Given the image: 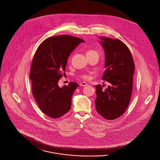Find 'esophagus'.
<instances>
[{"mask_svg":"<svg viewBox=\"0 0 160 160\" xmlns=\"http://www.w3.org/2000/svg\"><path fill=\"white\" fill-rule=\"evenodd\" d=\"M88 85V84L87 83H86V82H82L81 83H80V86H87Z\"/></svg>","mask_w":160,"mask_h":160,"instance_id":"34e87169","label":"esophagus"}]
</instances>
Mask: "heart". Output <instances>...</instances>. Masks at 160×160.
Listing matches in <instances>:
<instances>
[{
	"label": "heart",
	"mask_w": 160,
	"mask_h": 160,
	"mask_svg": "<svg viewBox=\"0 0 160 160\" xmlns=\"http://www.w3.org/2000/svg\"><path fill=\"white\" fill-rule=\"evenodd\" d=\"M80 77L83 78L84 80H88V79H89L90 76H89V75H88L87 74H83L80 75Z\"/></svg>",
	"instance_id": "obj_1"
}]
</instances>
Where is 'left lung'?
Here are the masks:
<instances>
[{
	"label": "left lung",
	"mask_w": 160,
	"mask_h": 160,
	"mask_svg": "<svg viewBox=\"0 0 160 160\" xmlns=\"http://www.w3.org/2000/svg\"><path fill=\"white\" fill-rule=\"evenodd\" d=\"M99 38L105 52L106 68L102 79L110 84L105 91L102 86H95V102L101 116L107 120H113L123 114L129 105L135 65L128 47L121 40L104 37Z\"/></svg>",
	"instance_id": "8db88e82"
}]
</instances>
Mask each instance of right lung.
Masks as SVG:
<instances>
[{"mask_svg":"<svg viewBox=\"0 0 160 160\" xmlns=\"http://www.w3.org/2000/svg\"><path fill=\"white\" fill-rule=\"evenodd\" d=\"M84 41L62 35L45 39L33 56L30 71L33 96L41 110L52 118L68 112L71 98L78 84L69 82L60 88L59 80L65 74L69 56Z\"/></svg>","mask_w":160,"mask_h":160,"instance_id":"right-lung-1","label":"right lung"}]
</instances>
